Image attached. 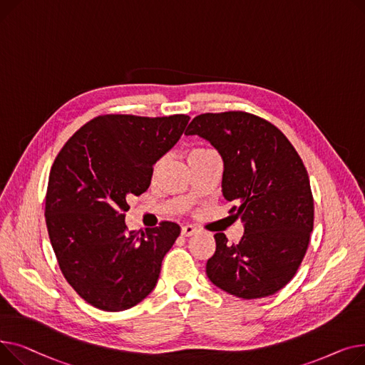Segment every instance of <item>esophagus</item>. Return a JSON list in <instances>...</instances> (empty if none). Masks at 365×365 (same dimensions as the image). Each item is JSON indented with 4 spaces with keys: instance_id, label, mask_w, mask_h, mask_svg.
Returning a JSON list of instances; mask_svg holds the SVG:
<instances>
[{
    "instance_id": "1",
    "label": "esophagus",
    "mask_w": 365,
    "mask_h": 365,
    "mask_svg": "<svg viewBox=\"0 0 365 365\" xmlns=\"http://www.w3.org/2000/svg\"><path fill=\"white\" fill-rule=\"evenodd\" d=\"M196 232H197V228L192 227V225H185L181 230V234L184 235V237H191V235H195Z\"/></svg>"
}]
</instances>
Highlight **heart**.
<instances>
[{
  "instance_id": "b5f03b06",
  "label": "heart",
  "mask_w": 365,
  "mask_h": 365,
  "mask_svg": "<svg viewBox=\"0 0 365 365\" xmlns=\"http://www.w3.org/2000/svg\"><path fill=\"white\" fill-rule=\"evenodd\" d=\"M202 150H203V148H196V150H192V152H191V153H196V152H202ZM156 168H158V165H156Z\"/></svg>"
}]
</instances>
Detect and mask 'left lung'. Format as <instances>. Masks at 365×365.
<instances>
[{"instance_id": "8db88e82", "label": "left lung", "mask_w": 365, "mask_h": 365, "mask_svg": "<svg viewBox=\"0 0 365 365\" xmlns=\"http://www.w3.org/2000/svg\"><path fill=\"white\" fill-rule=\"evenodd\" d=\"M185 135H199L218 150L222 195L245 224L237 245H230L224 232L213 235L209 280L242 299L274 294L296 274L314 228V199L301 156L277 126L246 112L199 115Z\"/></svg>"}]
</instances>
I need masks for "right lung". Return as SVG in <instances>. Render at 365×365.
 Wrapping results in <instances>:
<instances>
[{
  "instance_id": "obj_1",
  "label": "right lung",
  "mask_w": 365,
  "mask_h": 365,
  "mask_svg": "<svg viewBox=\"0 0 365 365\" xmlns=\"http://www.w3.org/2000/svg\"><path fill=\"white\" fill-rule=\"evenodd\" d=\"M188 120L101 115L58 152L46 196L47 230L64 278L90 305L125 311L155 289L181 228L163 221L141 235L130 231L126 199L148 188L153 165L177 144Z\"/></svg>"
}]
</instances>
